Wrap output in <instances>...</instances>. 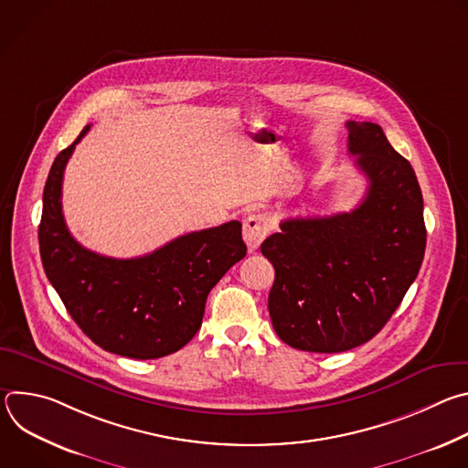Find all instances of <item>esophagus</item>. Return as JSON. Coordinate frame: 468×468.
Returning a JSON list of instances; mask_svg holds the SVG:
<instances>
[{"mask_svg": "<svg viewBox=\"0 0 468 468\" xmlns=\"http://www.w3.org/2000/svg\"><path fill=\"white\" fill-rule=\"evenodd\" d=\"M269 233H271V222L266 220L264 215H250L244 218L242 237L250 251L257 250Z\"/></svg>", "mask_w": 468, "mask_h": 468, "instance_id": "esophagus-1", "label": "esophagus"}]
</instances>
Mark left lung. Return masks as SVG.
<instances>
[{
    "mask_svg": "<svg viewBox=\"0 0 468 468\" xmlns=\"http://www.w3.org/2000/svg\"><path fill=\"white\" fill-rule=\"evenodd\" d=\"M368 179L350 213L289 218L261 244L276 271L269 311L292 348L337 354L368 343L415 282L426 250L422 192L410 161L372 122H346Z\"/></svg>",
    "mask_w": 468,
    "mask_h": 468,
    "instance_id": "1",
    "label": "left lung"
}]
</instances>
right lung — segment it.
<instances>
[{"mask_svg":"<svg viewBox=\"0 0 468 468\" xmlns=\"http://www.w3.org/2000/svg\"><path fill=\"white\" fill-rule=\"evenodd\" d=\"M49 170L38 244L44 272L66 311L100 348L131 359H157L183 348L202 325L206 302L220 278L246 255L242 224L194 231L133 259L83 248L62 217V176L76 144Z\"/></svg>","mask_w":468,"mask_h":468,"instance_id":"1","label":"right lung"}]
</instances>
